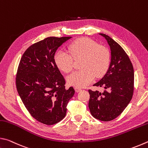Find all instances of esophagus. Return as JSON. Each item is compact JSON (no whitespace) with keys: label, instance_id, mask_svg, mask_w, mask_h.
<instances>
[{"label":"esophagus","instance_id":"obj_1","mask_svg":"<svg viewBox=\"0 0 148 148\" xmlns=\"http://www.w3.org/2000/svg\"><path fill=\"white\" fill-rule=\"evenodd\" d=\"M75 91H76V92H78L82 91V89L79 88V87H75Z\"/></svg>","mask_w":148,"mask_h":148}]
</instances>
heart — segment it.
Wrapping results in <instances>:
<instances>
[{
  "label": "heart",
  "instance_id": "1",
  "mask_svg": "<svg viewBox=\"0 0 148 148\" xmlns=\"http://www.w3.org/2000/svg\"><path fill=\"white\" fill-rule=\"evenodd\" d=\"M71 54L59 50L54 57L57 66L64 72H71L74 59L84 58L81 71L72 72L67 77L69 85L76 87H84L94 79L95 76L105 74L110 64V54L106 47L99 46L97 42L88 38H80L72 42L69 46Z\"/></svg>",
  "mask_w": 148,
  "mask_h": 148
}]
</instances>
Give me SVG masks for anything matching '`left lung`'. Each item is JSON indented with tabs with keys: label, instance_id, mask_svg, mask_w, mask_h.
<instances>
[{
	"label": "left lung",
	"instance_id": "1",
	"mask_svg": "<svg viewBox=\"0 0 148 148\" xmlns=\"http://www.w3.org/2000/svg\"><path fill=\"white\" fill-rule=\"evenodd\" d=\"M99 34L106 40L110 47L111 61L104 77L93 85L104 87V92L89 90V108L95 118L109 121L118 117L132 99L134 69L129 56L121 46L108 35Z\"/></svg>",
	"mask_w": 148,
	"mask_h": 148
}]
</instances>
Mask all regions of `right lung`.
<instances>
[{"label": "right lung", "mask_w": 148, "mask_h": 148, "mask_svg": "<svg viewBox=\"0 0 148 148\" xmlns=\"http://www.w3.org/2000/svg\"><path fill=\"white\" fill-rule=\"evenodd\" d=\"M48 37L31 45L20 60L16 74L17 92L30 114L51 125L64 118L75 91L65 88V80L55 62L58 47L71 39Z\"/></svg>", "instance_id": "add662e5"}]
</instances>
